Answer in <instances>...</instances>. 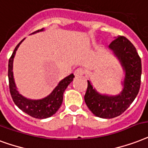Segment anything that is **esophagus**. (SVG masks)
<instances>
[{"label": "esophagus", "mask_w": 148, "mask_h": 148, "mask_svg": "<svg viewBox=\"0 0 148 148\" xmlns=\"http://www.w3.org/2000/svg\"><path fill=\"white\" fill-rule=\"evenodd\" d=\"M84 70L82 68H77V69L74 71V76L75 77H81L84 74Z\"/></svg>", "instance_id": "34e87169"}]
</instances>
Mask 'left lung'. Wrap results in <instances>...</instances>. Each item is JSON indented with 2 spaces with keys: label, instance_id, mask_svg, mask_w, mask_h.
<instances>
[{
  "label": "left lung",
  "instance_id": "left-lung-1",
  "mask_svg": "<svg viewBox=\"0 0 148 148\" xmlns=\"http://www.w3.org/2000/svg\"><path fill=\"white\" fill-rule=\"evenodd\" d=\"M109 47L118 56L126 71L123 89L116 96L99 94L88 81L84 95L87 106L95 116L103 119H112L126 111L139 92L141 77V60L137 49L125 36L115 39Z\"/></svg>",
  "mask_w": 148,
  "mask_h": 148
}]
</instances>
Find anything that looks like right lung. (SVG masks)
Masks as SVG:
<instances>
[{
    "label": "right lung",
    "mask_w": 148,
    "mask_h": 148,
    "mask_svg": "<svg viewBox=\"0 0 148 148\" xmlns=\"http://www.w3.org/2000/svg\"><path fill=\"white\" fill-rule=\"evenodd\" d=\"M43 29H39L37 32L42 31ZM24 39H22L20 42L15 47L13 53L10 57L8 61V81H9V89L11 93V98L14 101V104L18 107L19 109L25 112L26 114L29 115L30 116L36 119H46L48 117L52 116L55 114L57 110L60 109L63 101V96L64 92L66 87L73 81L74 75L71 74L69 76H67L64 79H63L60 82L58 85L56 87L52 92V93L45 99H40V100H29L23 96H21L17 91L16 86L14 84V77H13V72H12V65H13V59L15 55L17 49L18 48L19 45L21 43V42Z\"/></svg>",
    "instance_id": "1"
}]
</instances>
